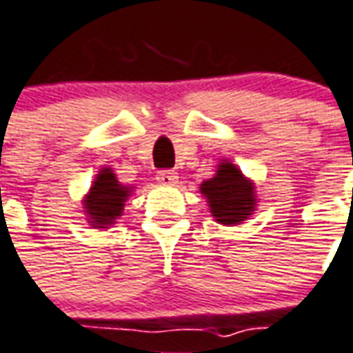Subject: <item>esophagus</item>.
Wrapping results in <instances>:
<instances>
[{"mask_svg": "<svg viewBox=\"0 0 353 353\" xmlns=\"http://www.w3.org/2000/svg\"><path fill=\"white\" fill-rule=\"evenodd\" d=\"M157 181L160 185H176L177 174L174 170H160L159 174H157Z\"/></svg>", "mask_w": 353, "mask_h": 353, "instance_id": "34e87169", "label": "esophagus"}]
</instances>
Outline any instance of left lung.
<instances>
[{"label":"left lung","instance_id":"8db88e82","mask_svg":"<svg viewBox=\"0 0 353 353\" xmlns=\"http://www.w3.org/2000/svg\"><path fill=\"white\" fill-rule=\"evenodd\" d=\"M202 194L210 202L212 216L223 225L245 221L254 210V187L239 170L223 162L216 176L201 185Z\"/></svg>","mask_w":353,"mask_h":353}]
</instances>
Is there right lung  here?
<instances>
[{
	"instance_id": "add662e5",
	"label": "right lung",
	"mask_w": 353,
	"mask_h": 353,
	"mask_svg": "<svg viewBox=\"0 0 353 353\" xmlns=\"http://www.w3.org/2000/svg\"><path fill=\"white\" fill-rule=\"evenodd\" d=\"M130 194V189L120 185L110 168H103L93 181L90 194L85 196V212L93 228H107L122 216V206Z\"/></svg>"
}]
</instances>
